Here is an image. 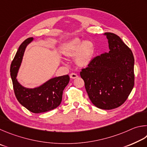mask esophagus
<instances>
[{
	"instance_id": "34e87169",
	"label": "esophagus",
	"mask_w": 147,
	"mask_h": 147,
	"mask_svg": "<svg viewBox=\"0 0 147 147\" xmlns=\"http://www.w3.org/2000/svg\"><path fill=\"white\" fill-rule=\"evenodd\" d=\"M69 77H70L71 79H76V78H78V76L77 75V74H76L72 73V74H70V75H69Z\"/></svg>"
}]
</instances>
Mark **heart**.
Segmentation results:
<instances>
[{"instance_id":"heart-1","label":"heart","mask_w":147,"mask_h":147,"mask_svg":"<svg viewBox=\"0 0 147 147\" xmlns=\"http://www.w3.org/2000/svg\"><path fill=\"white\" fill-rule=\"evenodd\" d=\"M62 55L66 58H74V61L80 68H86L93 61L95 54L94 44L90 40H82L76 38L62 46Z\"/></svg>"}]
</instances>
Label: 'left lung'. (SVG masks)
I'll list each match as a JSON object with an SVG mask.
<instances>
[{
  "label": "left lung",
  "mask_w": 147,
  "mask_h": 147,
  "mask_svg": "<svg viewBox=\"0 0 147 147\" xmlns=\"http://www.w3.org/2000/svg\"><path fill=\"white\" fill-rule=\"evenodd\" d=\"M109 51L97 56L80 72L90 101L103 110L123 104L134 85V58L119 36L105 33Z\"/></svg>",
  "instance_id": "obj_1"
}]
</instances>
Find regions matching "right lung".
Instances as JSON below:
<instances>
[{
  "mask_svg": "<svg viewBox=\"0 0 147 147\" xmlns=\"http://www.w3.org/2000/svg\"><path fill=\"white\" fill-rule=\"evenodd\" d=\"M33 40L34 38L30 37L20 45L10 67V75L18 101L30 112L38 114L50 111L60 105L63 92L69 83V77L65 75L51 78L33 88H26L19 83L17 79L18 71L26 48Z\"/></svg>",
  "mask_w": 147,
  "mask_h": 147,
  "instance_id": "1",
  "label": "right lung"
}]
</instances>
